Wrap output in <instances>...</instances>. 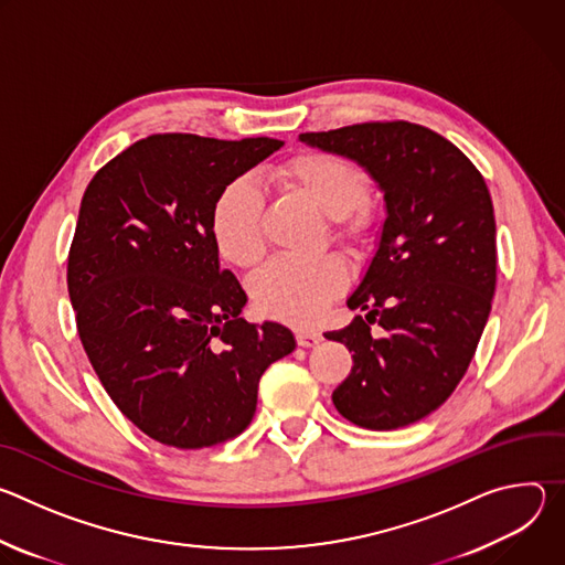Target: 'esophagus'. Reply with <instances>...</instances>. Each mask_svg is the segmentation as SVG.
<instances>
[{
    "label": "esophagus",
    "mask_w": 565,
    "mask_h": 565,
    "mask_svg": "<svg viewBox=\"0 0 565 565\" xmlns=\"http://www.w3.org/2000/svg\"><path fill=\"white\" fill-rule=\"evenodd\" d=\"M295 340H297L299 347L310 349V347H317L321 342V333L315 331V329H297L295 331Z\"/></svg>",
    "instance_id": "obj_1"
}]
</instances>
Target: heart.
I'll return each mask as SVG.
<instances>
[{"instance_id": "heart-1", "label": "heart", "mask_w": 565, "mask_h": 565, "mask_svg": "<svg viewBox=\"0 0 565 565\" xmlns=\"http://www.w3.org/2000/svg\"><path fill=\"white\" fill-rule=\"evenodd\" d=\"M268 177L315 203L335 221V236L349 248H362L373 232V214L366 207L369 181L351 160L329 151H303L273 166ZM264 192L250 177H236L214 199L210 227L223 259L238 268L262 262ZM349 273L338 257L292 259L277 257L262 268L250 292L257 308L270 317L308 324L347 288Z\"/></svg>"}]
</instances>
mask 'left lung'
<instances>
[{"label":"left lung","mask_w":565,"mask_h":565,"mask_svg":"<svg viewBox=\"0 0 565 565\" xmlns=\"http://www.w3.org/2000/svg\"><path fill=\"white\" fill-rule=\"evenodd\" d=\"M299 140L355 160L386 210L377 250L347 299L366 315L324 333L353 351L333 405L364 429L407 427L454 393L488 324L497 288L490 190L456 145L423 125L362 122ZM371 323L383 327L380 339Z\"/></svg>","instance_id":"left-lung-1"}]
</instances>
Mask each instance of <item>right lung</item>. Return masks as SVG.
<instances>
[{
  "mask_svg": "<svg viewBox=\"0 0 565 565\" xmlns=\"http://www.w3.org/2000/svg\"><path fill=\"white\" fill-rule=\"evenodd\" d=\"M275 138L147 136L92 179L68 250L79 340L116 407L149 438L201 449L244 431L264 371L295 335L241 317L248 297L218 266L216 194Z\"/></svg>",
  "mask_w": 565,
  "mask_h": 565,
  "instance_id": "obj_1",
  "label": "right lung"
}]
</instances>
